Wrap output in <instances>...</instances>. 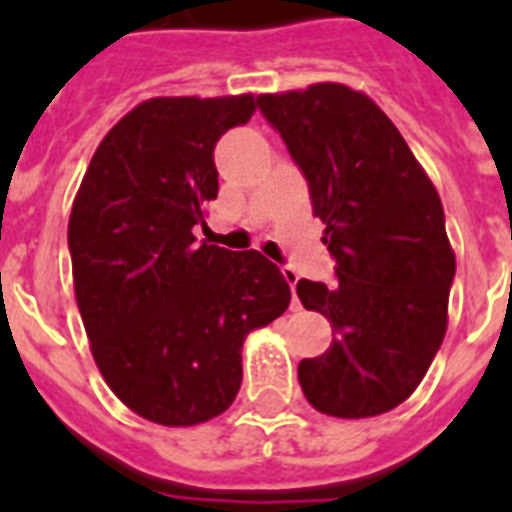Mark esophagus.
I'll use <instances>...</instances> for the list:
<instances>
[{"label":"esophagus","mask_w":512,"mask_h":512,"mask_svg":"<svg viewBox=\"0 0 512 512\" xmlns=\"http://www.w3.org/2000/svg\"><path fill=\"white\" fill-rule=\"evenodd\" d=\"M281 273H284V279H287V284L292 287V292H295L297 279H300V276H297V271H292V268H281ZM295 305H297V297H295Z\"/></svg>","instance_id":"esophagus-1"}]
</instances>
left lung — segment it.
<instances>
[{
	"label": "left lung",
	"mask_w": 512,
	"mask_h": 512,
	"mask_svg": "<svg viewBox=\"0 0 512 512\" xmlns=\"http://www.w3.org/2000/svg\"><path fill=\"white\" fill-rule=\"evenodd\" d=\"M260 114L308 180L327 225L335 284L297 281V297L335 327L297 380L313 409L358 420L412 396L446 335L454 252L444 207L396 124L345 84L263 95Z\"/></svg>",
	"instance_id": "8db88e82"
}]
</instances>
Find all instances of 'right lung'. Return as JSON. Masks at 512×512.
Segmentation results:
<instances>
[{
    "label": "right lung",
    "mask_w": 512,
    "mask_h": 512,
    "mask_svg": "<svg viewBox=\"0 0 512 512\" xmlns=\"http://www.w3.org/2000/svg\"><path fill=\"white\" fill-rule=\"evenodd\" d=\"M257 100L154 98L92 156L68 220L76 305L103 380L159 425H199L233 404L241 345L289 308L284 273L257 249L196 241L217 199L212 151Z\"/></svg>",
    "instance_id": "obj_1"
}]
</instances>
